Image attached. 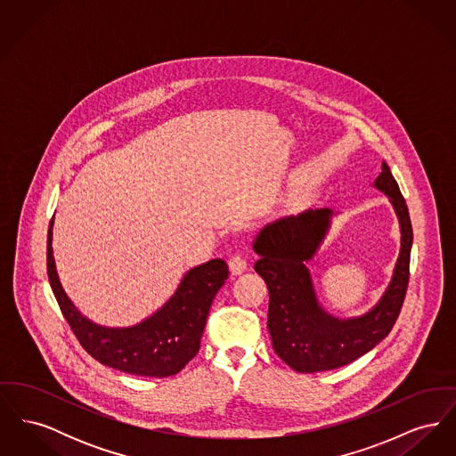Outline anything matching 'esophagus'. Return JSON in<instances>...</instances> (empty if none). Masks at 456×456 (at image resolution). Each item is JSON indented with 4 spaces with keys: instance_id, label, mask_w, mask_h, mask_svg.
<instances>
[{
    "instance_id": "34e87169",
    "label": "esophagus",
    "mask_w": 456,
    "mask_h": 456,
    "mask_svg": "<svg viewBox=\"0 0 456 456\" xmlns=\"http://www.w3.org/2000/svg\"><path fill=\"white\" fill-rule=\"evenodd\" d=\"M246 268H248V263L244 258H240V256H232L231 260H229V270H231V273L232 275H240V273H244L246 272Z\"/></svg>"
}]
</instances>
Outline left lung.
Here are the masks:
<instances>
[{
    "label": "left lung",
    "mask_w": 456,
    "mask_h": 456,
    "mask_svg": "<svg viewBox=\"0 0 456 456\" xmlns=\"http://www.w3.org/2000/svg\"><path fill=\"white\" fill-rule=\"evenodd\" d=\"M390 200L400 225V251L385 292L366 313L340 318L320 303L307 263L322 248L331 220L330 208L304 210L266 224L253 240L260 256L255 270L268 285V331L272 346L297 372H320L346 366L376 347L395 325L409 283L412 224L407 203L383 160L370 184Z\"/></svg>",
    "instance_id": "8db88e82"
}]
</instances>
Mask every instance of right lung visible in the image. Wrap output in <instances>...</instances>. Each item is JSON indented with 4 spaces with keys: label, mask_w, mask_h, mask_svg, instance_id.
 I'll return each instance as SVG.
<instances>
[{
    "label": "right lung",
    "mask_w": 456,
    "mask_h": 456,
    "mask_svg": "<svg viewBox=\"0 0 456 456\" xmlns=\"http://www.w3.org/2000/svg\"><path fill=\"white\" fill-rule=\"evenodd\" d=\"M53 227L54 217L47 231L49 283L68 325L94 359L128 374L167 378L195 357L212 301L229 275L225 261L216 258L190 268L173 296L140 323L99 325L66 294L53 253Z\"/></svg>",
    "instance_id": "right-lung-1"
}]
</instances>
